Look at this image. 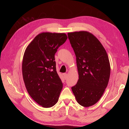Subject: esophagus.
I'll return each instance as SVG.
<instances>
[{
	"label": "esophagus",
	"instance_id": "1",
	"mask_svg": "<svg viewBox=\"0 0 129 129\" xmlns=\"http://www.w3.org/2000/svg\"><path fill=\"white\" fill-rule=\"evenodd\" d=\"M63 76H64L65 79H67V73L63 74Z\"/></svg>",
	"mask_w": 129,
	"mask_h": 129
}]
</instances>
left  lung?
Segmentation results:
<instances>
[{"instance_id": "1", "label": "left lung", "mask_w": 129, "mask_h": 129, "mask_svg": "<svg viewBox=\"0 0 129 129\" xmlns=\"http://www.w3.org/2000/svg\"><path fill=\"white\" fill-rule=\"evenodd\" d=\"M74 51L79 79L72 87L80 105H94L102 96L109 83L110 64L105 48L96 38L86 31L68 33Z\"/></svg>"}]
</instances>
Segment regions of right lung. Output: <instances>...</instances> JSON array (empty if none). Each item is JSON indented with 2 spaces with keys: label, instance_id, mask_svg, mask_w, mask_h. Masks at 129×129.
<instances>
[{
  "label": "right lung",
  "instance_id": "add662e5",
  "mask_svg": "<svg viewBox=\"0 0 129 129\" xmlns=\"http://www.w3.org/2000/svg\"><path fill=\"white\" fill-rule=\"evenodd\" d=\"M65 33L43 32L37 35L24 52L22 73L29 95L43 108L55 105L62 88L55 61L57 49L67 39Z\"/></svg>",
  "mask_w": 129,
  "mask_h": 129
}]
</instances>
